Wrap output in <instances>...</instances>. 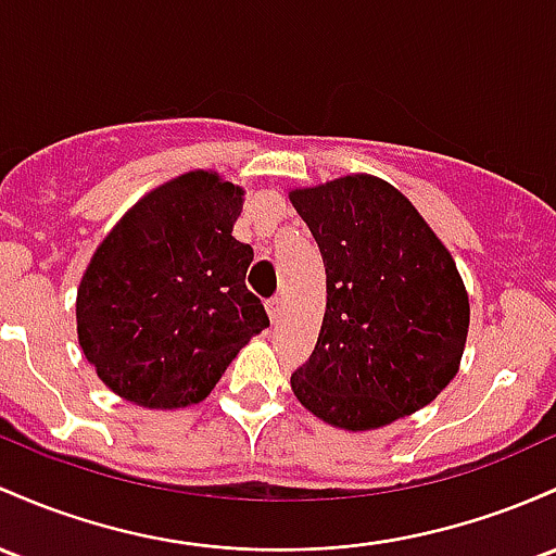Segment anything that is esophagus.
<instances>
[{
	"label": "esophagus",
	"mask_w": 556,
	"mask_h": 556,
	"mask_svg": "<svg viewBox=\"0 0 556 556\" xmlns=\"http://www.w3.org/2000/svg\"><path fill=\"white\" fill-rule=\"evenodd\" d=\"M266 311H268V319H271V325H277L279 316H282V301H279V298H271V301H266Z\"/></svg>",
	"instance_id": "1"
}]
</instances>
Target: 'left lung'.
<instances>
[{
  "label": "left lung",
  "instance_id": "obj_1",
  "mask_svg": "<svg viewBox=\"0 0 556 556\" xmlns=\"http://www.w3.org/2000/svg\"><path fill=\"white\" fill-rule=\"evenodd\" d=\"M290 200L327 271L325 319L292 393L343 430L419 412L454 380L467 340L469 301L451 253L375 176L295 189Z\"/></svg>",
  "mask_w": 556,
  "mask_h": 556
}]
</instances>
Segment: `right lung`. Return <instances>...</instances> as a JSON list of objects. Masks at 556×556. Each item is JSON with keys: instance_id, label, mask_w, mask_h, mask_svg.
I'll return each instance as SVG.
<instances>
[{"instance_id": "1", "label": "right lung", "mask_w": 556, "mask_h": 556, "mask_svg": "<svg viewBox=\"0 0 556 556\" xmlns=\"http://www.w3.org/2000/svg\"><path fill=\"white\" fill-rule=\"evenodd\" d=\"M242 189L189 170L115 224L76 298L78 343L97 377L148 408L200 404L268 327L245 288L253 248L231 237Z\"/></svg>"}]
</instances>
